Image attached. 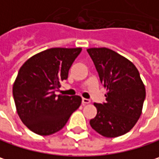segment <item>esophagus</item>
Returning a JSON list of instances; mask_svg holds the SVG:
<instances>
[{
	"mask_svg": "<svg viewBox=\"0 0 159 159\" xmlns=\"http://www.w3.org/2000/svg\"><path fill=\"white\" fill-rule=\"evenodd\" d=\"M90 103V100L89 99H88V98H82V104L83 105H86V104H89Z\"/></svg>",
	"mask_w": 159,
	"mask_h": 159,
	"instance_id": "1",
	"label": "esophagus"
}]
</instances>
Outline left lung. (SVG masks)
Masks as SVG:
<instances>
[{
    "label": "left lung",
    "mask_w": 159,
    "mask_h": 159,
    "mask_svg": "<svg viewBox=\"0 0 159 159\" xmlns=\"http://www.w3.org/2000/svg\"><path fill=\"white\" fill-rule=\"evenodd\" d=\"M87 51L108 90L105 103H94L98 112L89 124L103 137L122 136L135 126L142 113L146 89L139 72L130 61L110 49L90 48Z\"/></svg>",
    "instance_id": "8db88e82"
}]
</instances>
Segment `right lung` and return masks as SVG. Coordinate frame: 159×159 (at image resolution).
<instances>
[{
  "label": "right lung",
  "mask_w": 159,
  "mask_h": 159,
  "mask_svg": "<svg viewBox=\"0 0 159 159\" xmlns=\"http://www.w3.org/2000/svg\"><path fill=\"white\" fill-rule=\"evenodd\" d=\"M81 48H51L30 57L20 67L12 94L17 113L30 130L49 136L60 131L75 110L80 96L56 95L68 79L70 68Z\"/></svg>",
  "instance_id": "1"
}]
</instances>
